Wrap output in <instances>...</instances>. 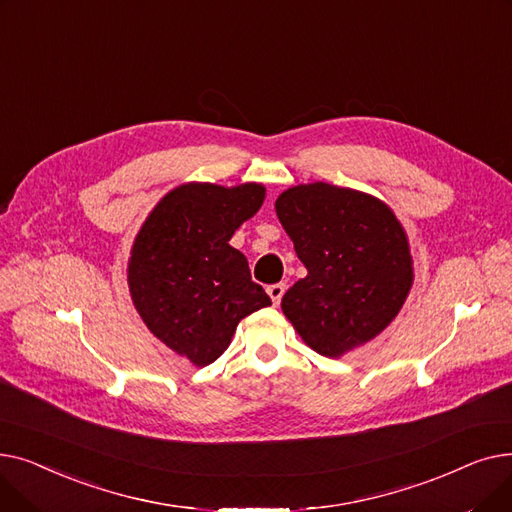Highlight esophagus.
I'll return each instance as SVG.
<instances>
[{"mask_svg":"<svg viewBox=\"0 0 512 512\" xmlns=\"http://www.w3.org/2000/svg\"><path fill=\"white\" fill-rule=\"evenodd\" d=\"M284 290H286V284H272V286H267V294H270V299H272V303L278 307L280 305V301H282V297H284Z\"/></svg>","mask_w":512,"mask_h":512,"instance_id":"34e87169","label":"esophagus"}]
</instances>
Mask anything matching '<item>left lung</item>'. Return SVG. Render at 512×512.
Returning <instances> with one entry per match:
<instances>
[{"label":"left lung","mask_w":512,"mask_h":512,"mask_svg":"<svg viewBox=\"0 0 512 512\" xmlns=\"http://www.w3.org/2000/svg\"><path fill=\"white\" fill-rule=\"evenodd\" d=\"M278 220L307 267L282 311L315 353L342 357L398 315L413 286V257L394 211L367 193L299 184L276 201Z\"/></svg>","instance_id":"1"}]
</instances>
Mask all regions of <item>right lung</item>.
I'll return each mask as SVG.
<instances>
[{
  "label": "right lung",
  "instance_id": "add662e5",
  "mask_svg": "<svg viewBox=\"0 0 512 512\" xmlns=\"http://www.w3.org/2000/svg\"><path fill=\"white\" fill-rule=\"evenodd\" d=\"M265 199L257 182H188L147 215L128 259V288L145 326L197 367L218 359L238 321L272 305L232 234Z\"/></svg>",
  "mask_w": 512,
  "mask_h": 512
}]
</instances>
